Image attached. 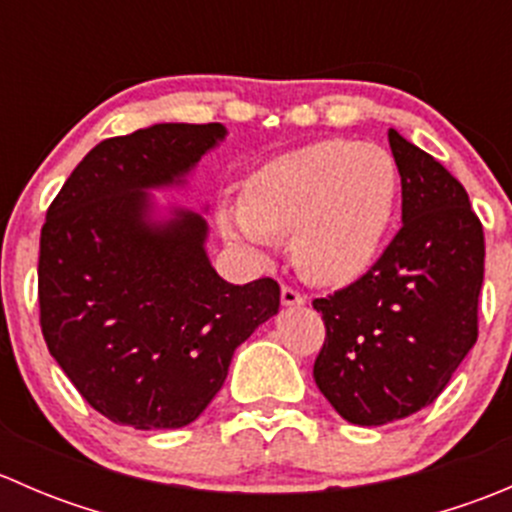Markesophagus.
Here are the masks:
<instances>
[{
    "instance_id": "obj_1",
    "label": "esophagus",
    "mask_w": 512,
    "mask_h": 512,
    "mask_svg": "<svg viewBox=\"0 0 512 512\" xmlns=\"http://www.w3.org/2000/svg\"><path fill=\"white\" fill-rule=\"evenodd\" d=\"M282 304L285 307H299V304H304V294L299 289L282 285Z\"/></svg>"
}]
</instances>
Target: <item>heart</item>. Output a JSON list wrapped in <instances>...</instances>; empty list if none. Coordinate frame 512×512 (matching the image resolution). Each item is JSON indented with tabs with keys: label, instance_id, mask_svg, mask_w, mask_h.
<instances>
[{
	"label": "heart",
	"instance_id": "1",
	"mask_svg": "<svg viewBox=\"0 0 512 512\" xmlns=\"http://www.w3.org/2000/svg\"><path fill=\"white\" fill-rule=\"evenodd\" d=\"M399 195V168L374 143L314 141L262 165L225 210L227 240L262 252L292 235V257L319 285H347L379 257Z\"/></svg>",
	"mask_w": 512,
	"mask_h": 512
}]
</instances>
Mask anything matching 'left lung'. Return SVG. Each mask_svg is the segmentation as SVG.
<instances>
[{
    "mask_svg": "<svg viewBox=\"0 0 512 512\" xmlns=\"http://www.w3.org/2000/svg\"><path fill=\"white\" fill-rule=\"evenodd\" d=\"M401 175V230L369 272L314 299L327 337L314 381L356 426L433 404L478 339L485 237L466 188L389 128Z\"/></svg>",
    "mask_w": 512,
    "mask_h": 512,
    "instance_id": "8db88e82",
    "label": "left lung"
}]
</instances>
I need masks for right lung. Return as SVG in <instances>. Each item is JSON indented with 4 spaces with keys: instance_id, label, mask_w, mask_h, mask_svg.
<instances>
[{
    "instance_id": "right-lung-1",
    "label": "right lung",
    "mask_w": 512,
    "mask_h": 512,
    "mask_svg": "<svg viewBox=\"0 0 512 512\" xmlns=\"http://www.w3.org/2000/svg\"><path fill=\"white\" fill-rule=\"evenodd\" d=\"M225 138L220 123H156L86 153L46 210L39 322L56 364L118 426L180 428L208 409L235 349L280 309L272 277L230 285L208 225L148 218L143 190L180 183Z\"/></svg>"
}]
</instances>
